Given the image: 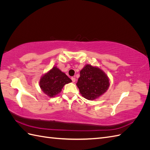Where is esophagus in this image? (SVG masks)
I'll list each match as a JSON object with an SVG mask.
<instances>
[{
    "mask_svg": "<svg viewBox=\"0 0 150 150\" xmlns=\"http://www.w3.org/2000/svg\"><path fill=\"white\" fill-rule=\"evenodd\" d=\"M71 79H72V81L73 83H75L76 82V78H71Z\"/></svg>",
    "mask_w": 150,
    "mask_h": 150,
    "instance_id": "obj_1",
    "label": "esophagus"
}]
</instances>
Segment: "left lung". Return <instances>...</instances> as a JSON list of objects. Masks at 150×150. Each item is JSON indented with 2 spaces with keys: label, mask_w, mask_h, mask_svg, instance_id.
<instances>
[{
  "label": "left lung",
  "mask_w": 150,
  "mask_h": 150,
  "mask_svg": "<svg viewBox=\"0 0 150 150\" xmlns=\"http://www.w3.org/2000/svg\"><path fill=\"white\" fill-rule=\"evenodd\" d=\"M110 79L98 67L86 64L80 71L76 83L82 96L88 100H94L106 92L110 86Z\"/></svg>",
  "instance_id": "1"
}]
</instances>
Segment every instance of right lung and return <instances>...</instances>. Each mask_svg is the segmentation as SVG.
Here are the masks:
<instances>
[{
	"label": "right lung",
	"instance_id": "right-lung-1",
	"mask_svg": "<svg viewBox=\"0 0 150 150\" xmlns=\"http://www.w3.org/2000/svg\"><path fill=\"white\" fill-rule=\"evenodd\" d=\"M71 82V79L64 72L56 66H54L41 77L39 86L45 94L49 98H52L60 93L65 84Z\"/></svg>",
	"mask_w": 150,
	"mask_h": 150
}]
</instances>
